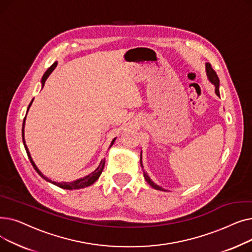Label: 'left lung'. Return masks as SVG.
Instances as JSON below:
<instances>
[{"mask_svg": "<svg viewBox=\"0 0 252 252\" xmlns=\"http://www.w3.org/2000/svg\"><path fill=\"white\" fill-rule=\"evenodd\" d=\"M206 73H207V76H208V79L209 81L213 83L215 86H216V94L220 97V92H219V86H220V79H219V77H218V74H217V72L214 70V68L211 67V65L209 64V63H206ZM140 163H141V166H142V168H143V165H142V160L140 161ZM143 174H144V178H145V180L147 181V183L150 185V186L152 187V188H154V189H156V190H160V191H165V190H163L161 187H159V186H157V185L155 184V183H153L152 181H151V179L149 178V176L147 175V173H145V171L143 170Z\"/></svg>", "mask_w": 252, "mask_h": 252, "instance_id": "8db88e82", "label": "left lung"}]
</instances>
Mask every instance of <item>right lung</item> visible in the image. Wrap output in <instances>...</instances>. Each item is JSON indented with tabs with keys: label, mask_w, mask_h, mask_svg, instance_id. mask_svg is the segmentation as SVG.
Returning <instances> with one entry per match:
<instances>
[{
	"label": "right lung",
	"mask_w": 252,
	"mask_h": 252,
	"mask_svg": "<svg viewBox=\"0 0 252 252\" xmlns=\"http://www.w3.org/2000/svg\"><path fill=\"white\" fill-rule=\"evenodd\" d=\"M56 65H57V62L53 63V64L50 66V67H49V69H48V70L45 72V74L43 75V78H42V84H43V86L45 85V82H46V79L48 78V76L51 74V72H52L53 70H54V68L56 67ZM32 101H33V99H32ZM32 102L30 103V105H29L28 111H29V109H30V107H31V105H32ZM26 113H28V112H26ZM25 117H26V115H25ZM25 117H24V119H23V125H22V141H23L24 148H25V150H26V153H28V156H29V158H30L31 163L32 164L33 168L35 169L36 173H37L39 176H41L44 180H46V181H48V182H50V183H52V184L56 185V186H58V187H60V188H62V189H67V190L81 189V188H85V187L91 186L92 184H94V183L98 180V178L100 177V175L102 174V171H103V168H104V165H105V159H103V160L100 162V165L98 166V168H97L95 171H93V173L90 174L89 176L84 177V178H82V179H78V180H76V181H74V182H70V183H66V182L57 183V182H53V181H51L50 179H48L47 177H45V176L41 173V171L38 170V168L36 167V165L34 164V162H33V160H32V156H31V154H30L29 148H28V146H26V144H25V140H24V124H25ZM114 141H115V139H113V141L111 142L110 147L113 145ZM110 147H109V148H110Z\"/></svg>",
	"instance_id": "obj_1"
}]
</instances>
